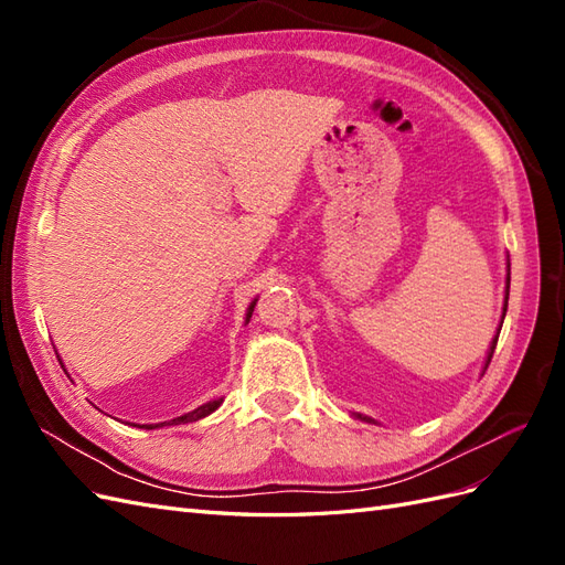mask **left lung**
Listing matches in <instances>:
<instances>
[{
    "instance_id": "left-lung-1",
    "label": "left lung",
    "mask_w": 565,
    "mask_h": 565,
    "mask_svg": "<svg viewBox=\"0 0 565 565\" xmlns=\"http://www.w3.org/2000/svg\"><path fill=\"white\" fill-rule=\"evenodd\" d=\"M507 282H509V278H507ZM507 301H509V292H507V297H504V313H507ZM502 330V328H500ZM498 337H500V332H498ZM498 337L492 339V347H490V353H488V361H486V367L490 365V358H492V353H494V347H498ZM361 419H367V422H372L370 417H363V415H358Z\"/></svg>"
}]
</instances>
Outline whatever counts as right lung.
<instances>
[{
	"instance_id": "right-lung-1",
	"label": "right lung",
	"mask_w": 565,
	"mask_h": 565,
	"mask_svg": "<svg viewBox=\"0 0 565 565\" xmlns=\"http://www.w3.org/2000/svg\"><path fill=\"white\" fill-rule=\"evenodd\" d=\"M256 303V301H254ZM254 303L249 306V311H247V320L252 318V311H254ZM221 405V398L218 401H210V403H204V405H200L198 409H193V413H188V415H183V417H177V419H172V422H162V424H143L146 429H156V426H169V424H188V422H198V419H202V417H207L210 413H214V409Z\"/></svg>"
}]
</instances>
